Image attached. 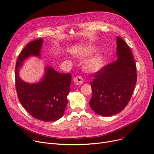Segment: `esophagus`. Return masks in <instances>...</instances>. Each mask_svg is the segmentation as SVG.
I'll return each instance as SVG.
<instances>
[{
	"instance_id": "1",
	"label": "esophagus",
	"mask_w": 154,
	"mask_h": 154,
	"mask_svg": "<svg viewBox=\"0 0 154 154\" xmlns=\"http://www.w3.org/2000/svg\"><path fill=\"white\" fill-rule=\"evenodd\" d=\"M73 82L75 83V84H76V85H79H79H82L84 82L83 78L81 76H77V77L74 78Z\"/></svg>"
}]
</instances>
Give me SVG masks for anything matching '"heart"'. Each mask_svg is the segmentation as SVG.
I'll return each mask as SVG.
<instances>
[{
    "label": "heart",
    "instance_id": "heart-1",
    "mask_svg": "<svg viewBox=\"0 0 154 154\" xmlns=\"http://www.w3.org/2000/svg\"><path fill=\"white\" fill-rule=\"evenodd\" d=\"M95 47L88 45L82 48L75 54L78 59H84L94 52ZM104 64V54L101 51H97L90 56L83 63V69L88 73H95L99 71Z\"/></svg>",
    "mask_w": 154,
    "mask_h": 154
}]
</instances>
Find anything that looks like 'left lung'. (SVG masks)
Wrapping results in <instances>:
<instances>
[{
	"instance_id": "obj_1",
	"label": "left lung",
	"mask_w": 154,
	"mask_h": 154,
	"mask_svg": "<svg viewBox=\"0 0 154 154\" xmlns=\"http://www.w3.org/2000/svg\"><path fill=\"white\" fill-rule=\"evenodd\" d=\"M117 59L96 72L91 82L89 106L98 115L109 117L121 112L131 98L137 81L136 67L127 44L117 37Z\"/></svg>"
}]
</instances>
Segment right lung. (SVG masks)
Instances as JSON below:
<instances>
[{
  "label": "right lung",
  "instance_id": "add662e5",
  "mask_svg": "<svg viewBox=\"0 0 154 154\" xmlns=\"http://www.w3.org/2000/svg\"><path fill=\"white\" fill-rule=\"evenodd\" d=\"M43 41L39 38L27 44L18 56L15 70L16 89L20 103L33 117L54 122L63 116L72 82L71 74L60 73L53 67L46 66L38 82H26L19 75V68L26 59L31 56L41 58Z\"/></svg>",
  "mask_w": 154,
  "mask_h": 154
}]
</instances>
